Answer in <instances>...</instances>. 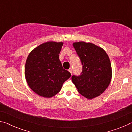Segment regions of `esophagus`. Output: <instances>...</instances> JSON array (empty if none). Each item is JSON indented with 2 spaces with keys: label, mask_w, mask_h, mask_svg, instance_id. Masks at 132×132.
<instances>
[{
  "label": "esophagus",
  "mask_w": 132,
  "mask_h": 132,
  "mask_svg": "<svg viewBox=\"0 0 132 132\" xmlns=\"http://www.w3.org/2000/svg\"><path fill=\"white\" fill-rule=\"evenodd\" d=\"M69 71L71 73V75H72V71H73L72 69H71V68H70V69H69Z\"/></svg>",
  "instance_id": "1"
}]
</instances>
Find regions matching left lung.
Segmentation results:
<instances>
[{
    "instance_id": "obj_1",
    "label": "left lung",
    "mask_w": 132,
    "mask_h": 132,
    "mask_svg": "<svg viewBox=\"0 0 132 132\" xmlns=\"http://www.w3.org/2000/svg\"><path fill=\"white\" fill-rule=\"evenodd\" d=\"M73 45L81 61L82 70L79 76H72L71 80L80 94L93 99L103 93L110 83V60L103 49L94 44L81 41Z\"/></svg>"
}]
</instances>
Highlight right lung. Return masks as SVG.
<instances>
[{
    "mask_svg": "<svg viewBox=\"0 0 132 132\" xmlns=\"http://www.w3.org/2000/svg\"><path fill=\"white\" fill-rule=\"evenodd\" d=\"M63 44L53 41L42 44L31 51L26 60V81L31 90L41 97L51 98L57 94L71 76L59 58Z\"/></svg>",
    "mask_w": 132,
    "mask_h": 132,
    "instance_id": "right-lung-1",
    "label": "right lung"
}]
</instances>
